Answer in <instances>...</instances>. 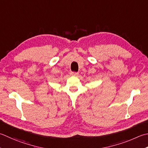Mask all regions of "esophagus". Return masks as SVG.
Instances as JSON below:
<instances>
[{
  "mask_svg": "<svg viewBox=\"0 0 148 148\" xmlns=\"http://www.w3.org/2000/svg\"><path fill=\"white\" fill-rule=\"evenodd\" d=\"M71 75L72 76H77L78 73H76V72H71Z\"/></svg>",
  "mask_w": 148,
  "mask_h": 148,
  "instance_id": "esophagus-1",
  "label": "esophagus"
}]
</instances>
